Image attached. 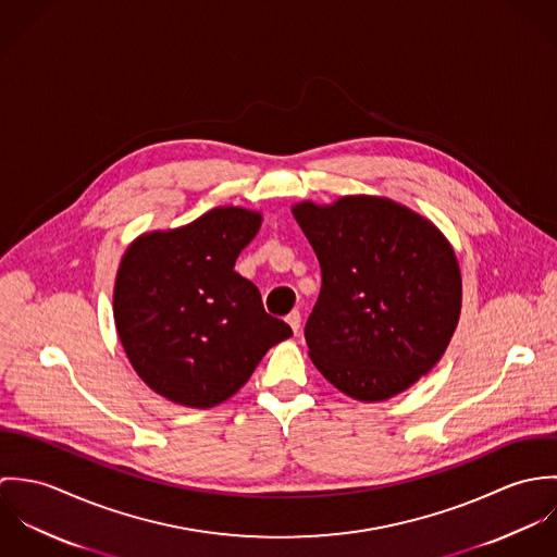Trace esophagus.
<instances>
[{
	"label": "esophagus",
	"instance_id": "esophagus-1",
	"mask_svg": "<svg viewBox=\"0 0 557 557\" xmlns=\"http://www.w3.org/2000/svg\"><path fill=\"white\" fill-rule=\"evenodd\" d=\"M287 323H289L292 330L298 334V332H300V313H298V311H292V313L287 315Z\"/></svg>",
	"mask_w": 557,
	"mask_h": 557
}]
</instances>
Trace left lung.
I'll list each match as a JSON object with an SVG mask.
<instances>
[{"label": "left lung", "instance_id": "obj_1", "mask_svg": "<svg viewBox=\"0 0 557 557\" xmlns=\"http://www.w3.org/2000/svg\"><path fill=\"white\" fill-rule=\"evenodd\" d=\"M292 214L321 265L307 321L309 356L347 397H397L444 356L461 315V270L448 238L388 197L300 201Z\"/></svg>", "mask_w": 557, "mask_h": 557}]
</instances>
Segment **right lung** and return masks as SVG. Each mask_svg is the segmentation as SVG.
<instances>
[{
  "instance_id": "add662e5",
  "label": "right lung",
  "mask_w": 557,
  "mask_h": 557,
  "mask_svg": "<svg viewBox=\"0 0 557 557\" xmlns=\"http://www.w3.org/2000/svg\"><path fill=\"white\" fill-rule=\"evenodd\" d=\"M261 212L219 206L188 225L133 239L113 287V319L128 362L160 397L208 409L248 382L292 327L263 311L234 270Z\"/></svg>"
}]
</instances>
